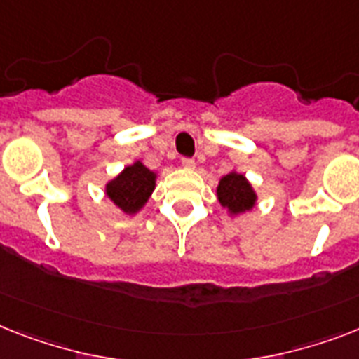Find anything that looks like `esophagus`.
I'll list each match as a JSON object with an SVG mask.
<instances>
[{
	"instance_id": "obj_1",
	"label": "esophagus",
	"mask_w": 359,
	"mask_h": 359,
	"mask_svg": "<svg viewBox=\"0 0 359 359\" xmlns=\"http://www.w3.org/2000/svg\"><path fill=\"white\" fill-rule=\"evenodd\" d=\"M182 167L183 168H189V170H192V168L196 167V161H194V159H191V158H183L182 159Z\"/></svg>"
}]
</instances>
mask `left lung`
Returning a JSON list of instances; mask_svg holds the SVG:
<instances>
[{
    "mask_svg": "<svg viewBox=\"0 0 359 359\" xmlns=\"http://www.w3.org/2000/svg\"><path fill=\"white\" fill-rule=\"evenodd\" d=\"M216 196L222 207H226L231 215H242L245 211H251L257 203V194H255L251 183L245 180L244 174L229 172L222 177L218 187H216Z\"/></svg>",
    "mask_w": 359,
    "mask_h": 359,
    "instance_id": "left-lung-1",
    "label": "left lung"
}]
</instances>
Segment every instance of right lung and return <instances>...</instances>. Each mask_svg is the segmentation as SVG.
<instances>
[{"instance_id": "add662e5", "label": "right lung", "mask_w": 359, "mask_h": 359, "mask_svg": "<svg viewBox=\"0 0 359 359\" xmlns=\"http://www.w3.org/2000/svg\"><path fill=\"white\" fill-rule=\"evenodd\" d=\"M154 189H156V172L144 167L141 161L124 167L119 176L106 183L108 198L126 215H135L141 211Z\"/></svg>"}]
</instances>
